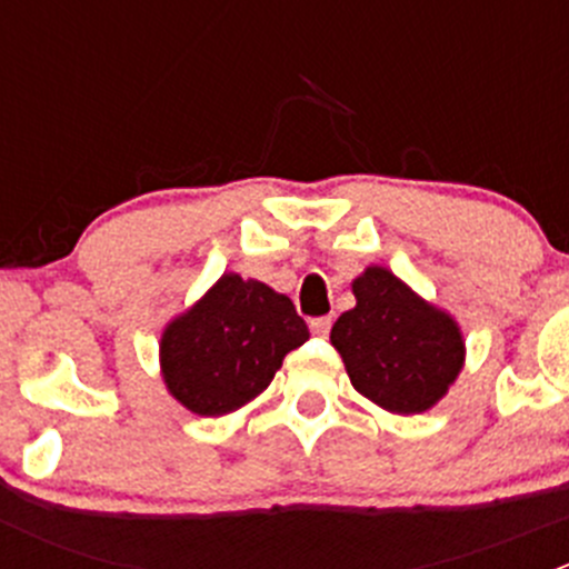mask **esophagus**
I'll return each instance as SVG.
<instances>
[{
	"label": "esophagus",
	"instance_id": "1",
	"mask_svg": "<svg viewBox=\"0 0 569 569\" xmlns=\"http://www.w3.org/2000/svg\"><path fill=\"white\" fill-rule=\"evenodd\" d=\"M330 327H332V319H330V317H317V319H311V332H313V336L325 338L327 332H330Z\"/></svg>",
	"mask_w": 569,
	"mask_h": 569
}]
</instances>
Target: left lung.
Here are the masks:
<instances>
[{"label": "left lung", "mask_w": 569, "mask_h": 569, "mask_svg": "<svg viewBox=\"0 0 569 569\" xmlns=\"http://www.w3.org/2000/svg\"><path fill=\"white\" fill-rule=\"evenodd\" d=\"M355 308L330 330L355 391L399 416H416L443 399L462 371L465 341L457 321L429 306L386 267L352 280Z\"/></svg>", "instance_id": "1"}]
</instances>
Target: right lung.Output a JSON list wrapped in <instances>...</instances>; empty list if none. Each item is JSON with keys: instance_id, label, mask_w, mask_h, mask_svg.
<instances>
[{"instance_id": "add662e5", "label": "right lung", "mask_w": 569, "mask_h": 569, "mask_svg": "<svg viewBox=\"0 0 569 569\" xmlns=\"http://www.w3.org/2000/svg\"><path fill=\"white\" fill-rule=\"evenodd\" d=\"M306 341L308 325L289 297L226 272L164 327L162 377L187 410L226 416L256 399L286 355Z\"/></svg>"}]
</instances>
